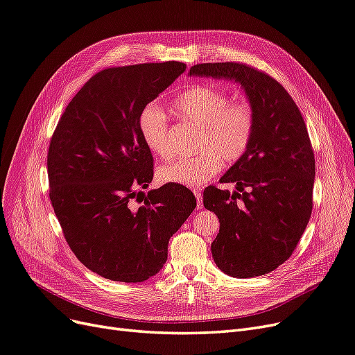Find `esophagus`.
I'll return each instance as SVG.
<instances>
[{"instance_id": "34e87169", "label": "esophagus", "mask_w": 355, "mask_h": 355, "mask_svg": "<svg viewBox=\"0 0 355 355\" xmlns=\"http://www.w3.org/2000/svg\"><path fill=\"white\" fill-rule=\"evenodd\" d=\"M192 192H194V196L197 198V206L198 209L202 207V200H201V189L200 188H192Z\"/></svg>"}]
</instances>
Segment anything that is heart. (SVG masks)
Here are the masks:
<instances>
[{
	"instance_id": "obj_1",
	"label": "heart",
	"mask_w": 355,
	"mask_h": 355,
	"mask_svg": "<svg viewBox=\"0 0 355 355\" xmlns=\"http://www.w3.org/2000/svg\"><path fill=\"white\" fill-rule=\"evenodd\" d=\"M173 108L182 121L200 128L197 149L192 158L168 161L158 168L164 184L198 187L207 182L227 163L239 161L249 149L254 135L256 116L249 103H231L228 93L211 85H194L180 93ZM139 133L149 151L170 157L167 145V115L157 103H148L139 115Z\"/></svg>"
}]
</instances>
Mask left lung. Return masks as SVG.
Wrapping results in <instances>:
<instances>
[{
  "mask_svg": "<svg viewBox=\"0 0 355 355\" xmlns=\"http://www.w3.org/2000/svg\"><path fill=\"white\" fill-rule=\"evenodd\" d=\"M188 73L239 83L256 116L249 149L220 178L235 191L211 185L202 194L220 222L214 263L239 278L271 272L292 256L313 211L315 159L302 114L280 83L243 63H200Z\"/></svg>",
  "mask_w": 355,
  "mask_h": 355,
  "instance_id": "obj_1",
  "label": "left lung"
}]
</instances>
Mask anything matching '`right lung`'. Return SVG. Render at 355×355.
<instances>
[{"label":"right lung","mask_w":355,"mask_h":355,"mask_svg":"<svg viewBox=\"0 0 355 355\" xmlns=\"http://www.w3.org/2000/svg\"><path fill=\"white\" fill-rule=\"evenodd\" d=\"M187 65L141 63L98 72L60 116L47 155L50 201L78 261L112 282L142 283L167 261V245L197 206L178 184L151 189L153 155L139 115ZM144 193V206L133 198Z\"/></svg>","instance_id":"add662e5"}]
</instances>
